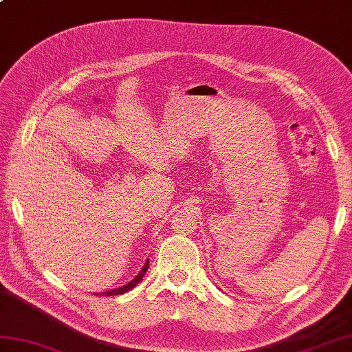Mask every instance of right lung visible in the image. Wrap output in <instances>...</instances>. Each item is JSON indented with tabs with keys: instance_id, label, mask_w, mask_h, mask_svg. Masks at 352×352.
<instances>
[{
	"instance_id": "add662e5",
	"label": "right lung",
	"mask_w": 352,
	"mask_h": 352,
	"mask_svg": "<svg viewBox=\"0 0 352 352\" xmlns=\"http://www.w3.org/2000/svg\"><path fill=\"white\" fill-rule=\"evenodd\" d=\"M148 267H149V260H146V263H144V265L142 267V270H140L139 273H137L135 278H134V279H131L130 282H128V284H125V285H122V287H119V288H115V289L104 291V293H97V296H118V294H124V293H126V291L133 289V288H134L137 284H139V282L143 279L144 273L148 272Z\"/></svg>"
}]
</instances>
